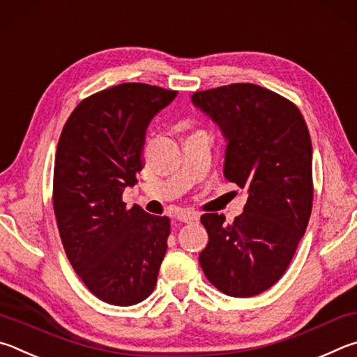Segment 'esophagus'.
I'll return each mask as SVG.
<instances>
[{"label": "esophagus", "mask_w": 357, "mask_h": 357, "mask_svg": "<svg viewBox=\"0 0 357 357\" xmlns=\"http://www.w3.org/2000/svg\"><path fill=\"white\" fill-rule=\"evenodd\" d=\"M199 213L196 211H182V213L177 215V220L182 221V222H195L199 220Z\"/></svg>", "instance_id": "esophagus-1"}]
</instances>
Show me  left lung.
Masks as SVG:
<instances>
[{
  "label": "left lung",
  "instance_id": "left-lung-1",
  "mask_svg": "<svg viewBox=\"0 0 357 357\" xmlns=\"http://www.w3.org/2000/svg\"><path fill=\"white\" fill-rule=\"evenodd\" d=\"M191 102L226 139L224 177L248 192L232 224L220 213L202 215L208 245L199 261L218 290L255 296L282 278L307 229L314 199L307 125L289 100L251 83L195 92Z\"/></svg>",
  "mask_w": 357,
  "mask_h": 357
}]
</instances>
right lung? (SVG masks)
<instances>
[{"mask_svg": "<svg viewBox=\"0 0 357 357\" xmlns=\"http://www.w3.org/2000/svg\"><path fill=\"white\" fill-rule=\"evenodd\" d=\"M177 97L162 87L123 83L73 109L56 149L53 207L75 273L102 301L133 305L153 291L171 221L122 202L136 183L152 119Z\"/></svg>", "mask_w": 357, "mask_h": 357, "instance_id": "add662e5", "label": "right lung"}]
</instances>
